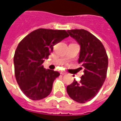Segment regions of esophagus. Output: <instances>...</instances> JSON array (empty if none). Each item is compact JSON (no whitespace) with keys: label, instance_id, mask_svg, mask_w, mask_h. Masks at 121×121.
Listing matches in <instances>:
<instances>
[{"label":"esophagus","instance_id":"1","mask_svg":"<svg viewBox=\"0 0 121 121\" xmlns=\"http://www.w3.org/2000/svg\"><path fill=\"white\" fill-rule=\"evenodd\" d=\"M61 74H62V75H64V74H66V73L65 72H64V71H61V73H60Z\"/></svg>","mask_w":121,"mask_h":121}]
</instances>
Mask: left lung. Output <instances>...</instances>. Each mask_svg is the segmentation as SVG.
Instances as JSON below:
<instances>
[{"mask_svg": "<svg viewBox=\"0 0 121 121\" xmlns=\"http://www.w3.org/2000/svg\"><path fill=\"white\" fill-rule=\"evenodd\" d=\"M67 32L80 46L78 63L84 70L80 81L74 80L67 87V92L74 101L85 103L98 93L104 84L108 58L101 41L88 31L76 29L67 30Z\"/></svg>", "mask_w": 121, "mask_h": 121, "instance_id": "8db88e82", "label": "left lung"}]
</instances>
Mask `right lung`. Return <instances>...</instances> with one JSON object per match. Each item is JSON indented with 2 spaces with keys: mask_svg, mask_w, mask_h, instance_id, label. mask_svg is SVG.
<instances>
[{
  "mask_svg": "<svg viewBox=\"0 0 121 121\" xmlns=\"http://www.w3.org/2000/svg\"><path fill=\"white\" fill-rule=\"evenodd\" d=\"M67 37L65 30L39 28L19 43L13 58L15 75L21 91L31 100H41L51 93L53 82L60 73L45 69L43 63L53 47Z\"/></svg>",
  "mask_w": 121,
  "mask_h": 121,
  "instance_id": "1",
  "label": "right lung"
}]
</instances>
